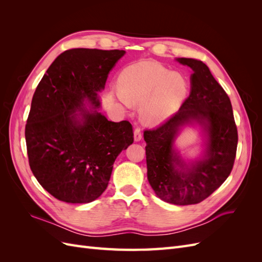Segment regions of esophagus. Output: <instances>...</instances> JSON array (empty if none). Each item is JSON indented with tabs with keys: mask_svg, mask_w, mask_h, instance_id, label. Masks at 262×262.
<instances>
[{
	"mask_svg": "<svg viewBox=\"0 0 262 262\" xmlns=\"http://www.w3.org/2000/svg\"><path fill=\"white\" fill-rule=\"evenodd\" d=\"M133 134H134V141H141V139H142V132H141V130H140V128H136L134 129V132H133Z\"/></svg>",
	"mask_w": 262,
	"mask_h": 262,
	"instance_id": "esophagus-1",
	"label": "esophagus"
}]
</instances>
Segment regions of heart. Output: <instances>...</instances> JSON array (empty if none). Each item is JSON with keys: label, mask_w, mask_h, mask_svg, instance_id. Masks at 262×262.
<instances>
[{"label": "heart", "mask_w": 262, "mask_h": 262, "mask_svg": "<svg viewBox=\"0 0 262 262\" xmlns=\"http://www.w3.org/2000/svg\"><path fill=\"white\" fill-rule=\"evenodd\" d=\"M118 98L125 106L140 105L143 122L161 124L169 119L185 99L188 83L184 75L155 62H139L125 68L119 77Z\"/></svg>", "instance_id": "heart-1"}]
</instances>
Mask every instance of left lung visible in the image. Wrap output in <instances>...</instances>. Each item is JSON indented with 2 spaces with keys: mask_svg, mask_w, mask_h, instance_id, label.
<instances>
[{
  "mask_svg": "<svg viewBox=\"0 0 262 262\" xmlns=\"http://www.w3.org/2000/svg\"><path fill=\"white\" fill-rule=\"evenodd\" d=\"M192 69L191 90L178 112L156 129L144 131L147 179L165 202L189 205L207 199L229 176L236 157L238 134L231 100L207 64L178 58ZM199 123L207 132L201 160L187 164L173 148L180 126Z\"/></svg>",
  "mask_w": 262,
  "mask_h": 262,
  "instance_id": "left-lung-1",
  "label": "left lung"
}]
</instances>
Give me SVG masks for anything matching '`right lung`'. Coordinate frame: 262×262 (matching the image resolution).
Returning a JSON list of instances; mask_svg holds the SVG:
<instances>
[{
  "mask_svg": "<svg viewBox=\"0 0 262 262\" xmlns=\"http://www.w3.org/2000/svg\"><path fill=\"white\" fill-rule=\"evenodd\" d=\"M124 53L67 50L37 86L25 128L28 161L39 184L55 199L96 200L108 186L117 156L133 143L129 121H109L97 110V93ZM86 100L91 110L84 106Z\"/></svg>",
  "mask_w": 262,
  "mask_h": 262,
  "instance_id": "1",
  "label": "right lung"
}]
</instances>
